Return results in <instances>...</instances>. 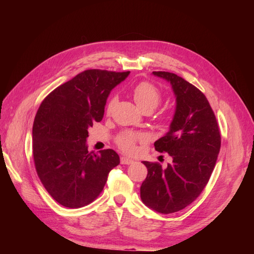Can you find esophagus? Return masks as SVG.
I'll use <instances>...</instances> for the list:
<instances>
[{"instance_id": "obj_1", "label": "esophagus", "mask_w": 254, "mask_h": 254, "mask_svg": "<svg viewBox=\"0 0 254 254\" xmlns=\"http://www.w3.org/2000/svg\"><path fill=\"white\" fill-rule=\"evenodd\" d=\"M133 163V160L130 159V158H127V157H122L121 158V164H132Z\"/></svg>"}]
</instances>
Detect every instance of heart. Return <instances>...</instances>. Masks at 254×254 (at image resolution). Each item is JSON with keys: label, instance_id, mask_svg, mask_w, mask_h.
Here are the masks:
<instances>
[{"label": "heart", "instance_id": "heart-1", "mask_svg": "<svg viewBox=\"0 0 254 254\" xmlns=\"http://www.w3.org/2000/svg\"><path fill=\"white\" fill-rule=\"evenodd\" d=\"M131 94L133 101L139 107V109L143 112L155 110L159 104L162 101V93L161 91L148 81L139 82L133 87ZM117 103V97H112L108 105H107V111L111 112L113 107ZM146 140V135L141 132L124 131L122 132L117 139L119 147L126 152H133L136 147L137 142H143Z\"/></svg>", "mask_w": 254, "mask_h": 254}]
</instances>
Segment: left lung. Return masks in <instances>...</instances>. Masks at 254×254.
Wrapping results in <instances>:
<instances>
[{
    "mask_svg": "<svg viewBox=\"0 0 254 254\" xmlns=\"http://www.w3.org/2000/svg\"><path fill=\"white\" fill-rule=\"evenodd\" d=\"M171 82L176 111L170 131L155 142L159 152H167L173 163L143 161L147 177L141 186L142 201L162 214L178 212L201 194L209 182L220 149L216 118L205 95L189 81L170 72H152Z\"/></svg>",
    "mask_w": 254,
    "mask_h": 254,
    "instance_id": "obj_1",
    "label": "left lung"
}]
</instances>
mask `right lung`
<instances>
[{"mask_svg": "<svg viewBox=\"0 0 254 254\" xmlns=\"http://www.w3.org/2000/svg\"><path fill=\"white\" fill-rule=\"evenodd\" d=\"M128 72L87 70L43 99L34 121L33 155L38 177L61 205L77 209L102 193L120 164L113 149L88 151V128L104 118L111 90Z\"/></svg>", "mask_w": 254, "mask_h": 254, "instance_id": "obj_1", "label": "right lung"}]
</instances>
